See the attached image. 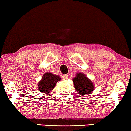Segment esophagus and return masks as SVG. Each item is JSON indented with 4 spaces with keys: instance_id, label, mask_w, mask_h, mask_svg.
<instances>
[{
    "instance_id": "1",
    "label": "esophagus",
    "mask_w": 131,
    "mask_h": 131,
    "mask_svg": "<svg viewBox=\"0 0 131 131\" xmlns=\"http://www.w3.org/2000/svg\"><path fill=\"white\" fill-rule=\"evenodd\" d=\"M68 78V75H64L63 76V79L66 80Z\"/></svg>"
}]
</instances>
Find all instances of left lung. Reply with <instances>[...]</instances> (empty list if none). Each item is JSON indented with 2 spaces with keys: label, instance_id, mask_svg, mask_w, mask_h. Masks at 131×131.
Returning <instances> with one entry per match:
<instances>
[{
  "label": "left lung",
  "instance_id": "obj_1",
  "mask_svg": "<svg viewBox=\"0 0 131 131\" xmlns=\"http://www.w3.org/2000/svg\"><path fill=\"white\" fill-rule=\"evenodd\" d=\"M74 85L79 94L85 95L91 93L94 90V84L85 75L81 73L77 74L73 79Z\"/></svg>",
  "mask_w": 131,
  "mask_h": 131
}]
</instances>
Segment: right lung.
<instances>
[{
	"instance_id": "1",
	"label": "right lung",
	"mask_w": 131,
	"mask_h": 131,
	"mask_svg": "<svg viewBox=\"0 0 131 131\" xmlns=\"http://www.w3.org/2000/svg\"><path fill=\"white\" fill-rule=\"evenodd\" d=\"M61 78L56 76L51 73L47 72L43 75L41 81L39 82L38 88L39 91L47 93L53 90L56 84L59 81H60Z\"/></svg>"
}]
</instances>
